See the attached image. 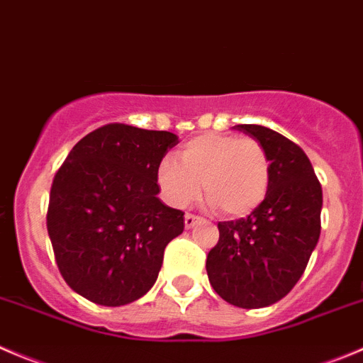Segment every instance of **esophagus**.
<instances>
[{
	"instance_id": "obj_1",
	"label": "esophagus",
	"mask_w": 363,
	"mask_h": 363,
	"mask_svg": "<svg viewBox=\"0 0 363 363\" xmlns=\"http://www.w3.org/2000/svg\"><path fill=\"white\" fill-rule=\"evenodd\" d=\"M200 220H202V218H200V216H195V214L186 213V216H184V225H186V228H191L193 225L199 223Z\"/></svg>"
}]
</instances>
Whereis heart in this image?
I'll use <instances>...</instances> for the list:
<instances>
[{
  "label": "heart",
  "mask_w": 363,
  "mask_h": 363,
  "mask_svg": "<svg viewBox=\"0 0 363 363\" xmlns=\"http://www.w3.org/2000/svg\"><path fill=\"white\" fill-rule=\"evenodd\" d=\"M269 157L262 143L250 136L203 133L157 168V184L175 207H186L199 196L200 182L211 206L228 218L246 216L269 188Z\"/></svg>",
  "instance_id": "heart-1"
}]
</instances>
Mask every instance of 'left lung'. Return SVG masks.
I'll return each instance as SVG.
<instances>
[{"instance_id": "left-lung-1", "label": "left lung", "mask_w": 363, "mask_h": 363, "mask_svg": "<svg viewBox=\"0 0 363 363\" xmlns=\"http://www.w3.org/2000/svg\"><path fill=\"white\" fill-rule=\"evenodd\" d=\"M259 140L269 157V188L246 218L220 221V239L207 255L213 289L241 308L269 307L303 275L321 234L323 189L307 154L280 133L235 125Z\"/></svg>"}]
</instances>
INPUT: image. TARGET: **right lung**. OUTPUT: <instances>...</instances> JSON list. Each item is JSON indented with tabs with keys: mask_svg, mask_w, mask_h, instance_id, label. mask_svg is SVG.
Returning <instances> with one entry per match:
<instances>
[{
	"mask_svg": "<svg viewBox=\"0 0 363 363\" xmlns=\"http://www.w3.org/2000/svg\"><path fill=\"white\" fill-rule=\"evenodd\" d=\"M179 138L106 124L81 138L52 179L48 232L63 280L104 307L149 293L184 213L157 199V168Z\"/></svg>",
	"mask_w": 363,
	"mask_h": 363,
	"instance_id": "right-lung-1",
	"label": "right lung"
}]
</instances>
